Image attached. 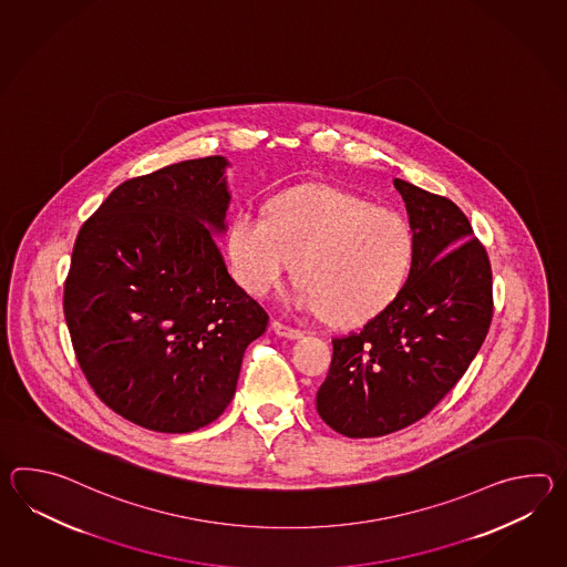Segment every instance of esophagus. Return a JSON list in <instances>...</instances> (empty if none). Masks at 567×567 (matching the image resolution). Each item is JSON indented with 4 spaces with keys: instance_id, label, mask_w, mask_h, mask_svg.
I'll use <instances>...</instances> for the list:
<instances>
[{
    "instance_id": "esophagus-1",
    "label": "esophagus",
    "mask_w": 567,
    "mask_h": 567,
    "mask_svg": "<svg viewBox=\"0 0 567 567\" xmlns=\"http://www.w3.org/2000/svg\"><path fill=\"white\" fill-rule=\"evenodd\" d=\"M272 329H275V333L280 336V338H289V340H301L302 331L301 329L290 328L287 323H282V321H272Z\"/></svg>"
}]
</instances>
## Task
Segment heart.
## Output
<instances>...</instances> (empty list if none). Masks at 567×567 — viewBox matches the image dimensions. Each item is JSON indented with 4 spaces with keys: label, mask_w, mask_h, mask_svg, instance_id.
I'll return each instance as SVG.
<instances>
[{
    "label": "heart",
    "mask_w": 567,
    "mask_h": 567,
    "mask_svg": "<svg viewBox=\"0 0 567 567\" xmlns=\"http://www.w3.org/2000/svg\"><path fill=\"white\" fill-rule=\"evenodd\" d=\"M227 262L239 287L266 297L297 262V305L333 326H360L399 295L413 260L404 217L331 185H302L265 215L229 217Z\"/></svg>",
    "instance_id": "b5f03b06"
}]
</instances>
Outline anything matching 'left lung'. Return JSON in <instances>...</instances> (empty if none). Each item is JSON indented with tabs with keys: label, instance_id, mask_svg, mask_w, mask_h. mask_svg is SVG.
Instances as JSON below:
<instances>
[{
	"label": "left lung",
	"instance_id": "left-lung-1",
	"mask_svg": "<svg viewBox=\"0 0 567 567\" xmlns=\"http://www.w3.org/2000/svg\"><path fill=\"white\" fill-rule=\"evenodd\" d=\"M413 231L399 295L360 331L333 340L317 413L346 437H382L431 413L476 358L491 329L488 254L462 209L394 178Z\"/></svg>",
	"mask_w": 567,
	"mask_h": 567
}]
</instances>
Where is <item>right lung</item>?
I'll list each match as a JSON object with an SVG mask.
<instances>
[{
    "mask_svg": "<svg viewBox=\"0 0 567 567\" xmlns=\"http://www.w3.org/2000/svg\"><path fill=\"white\" fill-rule=\"evenodd\" d=\"M227 161L207 156L117 185L76 234L64 319L91 389L117 415L190 433L226 411L268 313L227 275Z\"/></svg>",
    "mask_w": 567,
    "mask_h": 567,
    "instance_id": "1",
    "label": "right lung"
}]
</instances>
